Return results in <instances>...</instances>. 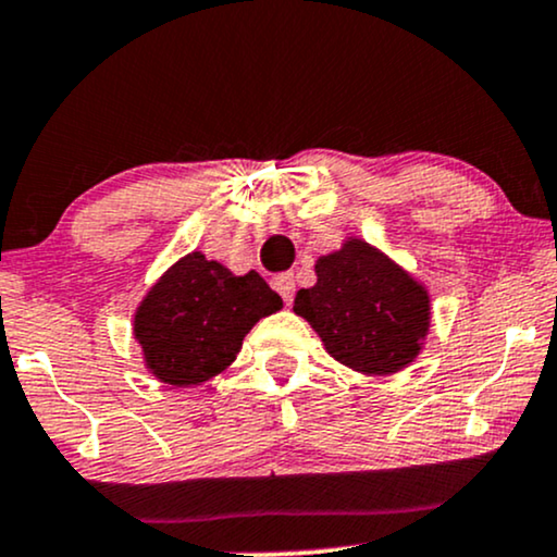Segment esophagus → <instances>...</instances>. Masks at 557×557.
I'll list each match as a JSON object with an SVG mask.
<instances>
[{
  "label": "esophagus",
  "mask_w": 557,
  "mask_h": 557,
  "mask_svg": "<svg viewBox=\"0 0 557 557\" xmlns=\"http://www.w3.org/2000/svg\"><path fill=\"white\" fill-rule=\"evenodd\" d=\"M273 289L281 294V299H284V302H292V297H294V276H292V273H281V276L273 278Z\"/></svg>",
  "instance_id": "obj_1"
}]
</instances>
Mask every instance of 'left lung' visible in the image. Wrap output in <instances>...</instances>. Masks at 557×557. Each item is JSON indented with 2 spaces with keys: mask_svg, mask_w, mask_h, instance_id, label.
I'll list each match as a JSON object with an SVG mask.
<instances>
[{
  "mask_svg": "<svg viewBox=\"0 0 557 557\" xmlns=\"http://www.w3.org/2000/svg\"><path fill=\"white\" fill-rule=\"evenodd\" d=\"M315 286L299 289L294 312L325 351L362 375H394L420 357L433 320L430 292L370 242L346 237L315 260Z\"/></svg>",
  "mask_w": 557,
  "mask_h": 557,
  "instance_id": "1",
  "label": "left lung"
}]
</instances>
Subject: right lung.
Returning a JSON list of instances; mask_svg holds the SVG:
<instances>
[{
    "label": "right lung",
    "instance_id": "add662e5",
    "mask_svg": "<svg viewBox=\"0 0 557 557\" xmlns=\"http://www.w3.org/2000/svg\"><path fill=\"white\" fill-rule=\"evenodd\" d=\"M284 302L260 273L234 276L219 260L187 252L161 273L133 318V336L156 381L193 388L224 372L260 318Z\"/></svg>",
    "mask_w": 557,
    "mask_h": 557
}]
</instances>
